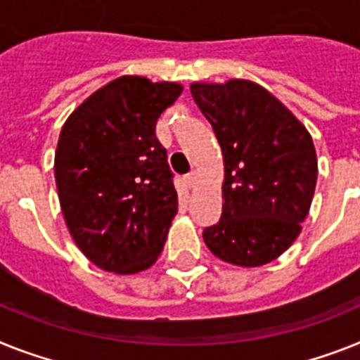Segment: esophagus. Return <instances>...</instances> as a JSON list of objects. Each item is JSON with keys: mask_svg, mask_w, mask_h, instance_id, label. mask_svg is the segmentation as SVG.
Wrapping results in <instances>:
<instances>
[{"mask_svg": "<svg viewBox=\"0 0 360 360\" xmlns=\"http://www.w3.org/2000/svg\"><path fill=\"white\" fill-rule=\"evenodd\" d=\"M184 182H186V186L189 187V189H193V187H195V184H197V173L193 171V173L187 174V176L184 178Z\"/></svg>", "mask_w": 360, "mask_h": 360, "instance_id": "1", "label": "esophagus"}]
</instances>
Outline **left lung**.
Returning a JSON list of instances; mask_svg holds the SVG:
<instances>
[{"instance_id":"8db88e82","label":"left lung","mask_w":360,"mask_h":360,"mask_svg":"<svg viewBox=\"0 0 360 360\" xmlns=\"http://www.w3.org/2000/svg\"><path fill=\"white\" fill-rule=\"evenodd\" d=\"M224 163L222 215L204 243L219 259L261 266L302 231L313 202L319 160L305 124L257 82H191Z\"/></svg>"}]
</instances>
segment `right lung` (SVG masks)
<instances>
[{"label": "right lung", "instance_id": "1", "mask_svg": "<svg viewBox=\"0 0 360 360\" xmlns=\"http://www.w3.org/2000/svg\"><path fill=\"white\" fill-rule=\"evenodd\" d=\"M178 82L123 75L70 114L55 150L62 215L99 269L138 274L156 263L178 195L156 121L182 95Z\"/></svg>", "mask_w": 360, "mask_h": 360}]
</instances>
